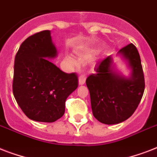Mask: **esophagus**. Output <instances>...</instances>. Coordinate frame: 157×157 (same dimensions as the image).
Returning <instances> with one entry per match:
<instances>
[{"instance_id":"34e87169","label":"esophagus","mask_w":157,"mask_h":157,"mask_svg":"<svg viewBox=\"0 0 157 157\" xmlns=\"http://www.w3.org/2000/svg\"><path fill=\"white\" fill-rule=\"evenodd\" d=\"M86 76L85 75H81V76H79V85L80 86H83L85 82H86Z\"/></svg>"}]
</instances>
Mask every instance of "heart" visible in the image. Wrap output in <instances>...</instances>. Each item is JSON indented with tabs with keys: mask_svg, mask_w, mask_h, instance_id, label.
Here are the masks:
<instances>
[{
	"mask_svg": "<svg viewBox=\"0 0 157 157\" xmlns=\"http://www.w3.org/2000/svg\"><path fill=\"white\" fill-rule=\"evenodd\" d=\"M80 54H82L81 53H80ZM66 59L67 61V63H68L70 65H71V66H75V65H76V61H75V59H74V58L71 56V55H67Z\"/></svg>",
	"mask_w": 157,
	"mask_h": 157,
	"instance_id": "b5f03b06",
	"label": "heart"
}]
</instances>
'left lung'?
Here are the masks:
<instances>
[{"mask_svg":"<svg viewBox=\"0 0 157 157\" xmlns=\"http://www.w3.org/2000/svg\"><path fill=\"white\" fill-rule=\"evenodd\" d=\"M126 63L128 76L119 71L112 57L96 67L95 74L86 79L94 117L101 123L116 124L131 117L144 95L145 82L139 51L133 44L117 53Z\"/></svg>","mask_w":157,"mask_h":157,"instance_id":"obj_1","label":"left lung"}]
</instances>
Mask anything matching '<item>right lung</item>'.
I'll list each match as a JSON object with an SVG mask.
<instances>
[{"mask_svg":"<svg viewBox=\"0 0 157 157\" xmlns=\"http://www.w3.org/2000/svg\"><path fill=\"white\" fill-rule=\"evenodd\" d=\"M58 56L50 31L27 38L14 59L13 94L29 119L54 122L63 116L65 102L78 86L75 73L67 74L49 59Z\"/></svg>","mask_w":157,"mask_h":157,"instance_id":"1","label":"right lung"}]
</instances>
